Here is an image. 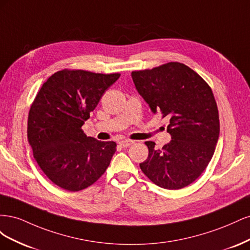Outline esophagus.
Instances as JSON below:
<instances>
[{
	"mask_svg": "<svg viewBox=\"0 0 250 250\" xmlns=\"http://www.w3.org/2000/svg\"><path fill=\"white\" fill-rule=\"evenodd\" d=\"M134 142L133 141H130V140H121L120 142H119V144L122 147H129V146H131L132 144H133Z\"/></svg>",
	"mask_w": 250,
	"mask_h": 250,
	"instance_id": "34e87169",
	"label": "esophagus"
}]
</instances>
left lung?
I'll return each mask as SVG.
<instances>
[{
  "label": "left lung",
  "instance_id": "1",
  "mask_svg": "<svg viewBox=\"0 0 250 250\" xmlns=\"http://www.w3.org/2000/svg\"><path fill=\"white\" fill-rule=\"evenodd\" d=\"M138 93L154 115L169 120L171 141L162 149L146 142L144 174L167 190L183 188L206 170L220 132L217 103L208 83L184 63L169 62L131 73Z\"/></svg>",
  "mask_w": 250,
  "mask_h": 250
}]
</instances>
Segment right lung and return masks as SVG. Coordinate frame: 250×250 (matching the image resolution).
Masks as SVG:
<instances>
[{"label":"right lung","mask_w":250,"mask_h":250,"mask_svg":"<svg viewBox=\"0 0 250 250\" xmlns=\"http://www.w3.org/2000/svg\"><path fill=\"white\" fill-rule=\"evenodd\" d=\"M120 74L59 71L43 83L28 117V142L41 169L56 186L77 192L106 171L115 142L86 137L81 129Z\"/></svg>","instance_id":"right-lung-1"}]
</instances>
